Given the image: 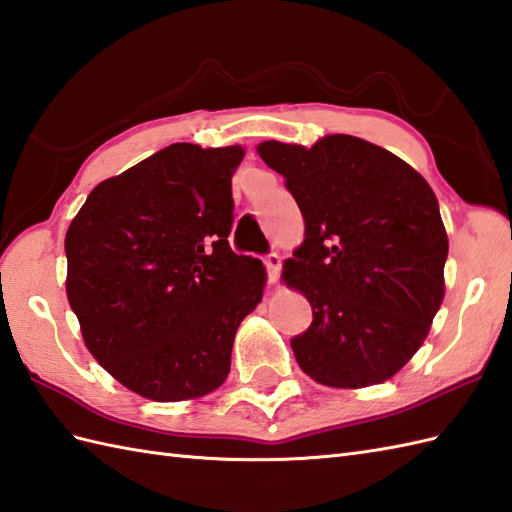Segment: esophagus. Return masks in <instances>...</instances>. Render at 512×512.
Returning <instances> with one entry per match:
<instances>
[{
  "label": "esophagus",
  "mask_w": 512,
  "mask_h": 512,
  "mask_svg": "<svg viewBox=\"0 0 512 512\" xmlns=\"http://www.w3.org/2000/svg\"><path fill=\"white\" fill-rule=\"evenodd\" d=\"M263 260H265V267H267V280H269V285H276L278 278H280V267H282L280 256H278L276 252H271V254H267Z\"/></svg>",
  "instance_id": "obj_1"
}]
</instances>
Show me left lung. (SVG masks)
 Wrapping results in <instances>:
<instances>
[{"label": "left lung", "mask_w": 512, "mask_h": 512, "mask_svg": "<svg viewBox=\"0 0 512 512\" xmlns=\"http://www.w3.org/2000/svg\"><path fill=\"white\" fill-rule=\"evenodd\" d=\"M304 217L287 285L313 322L291 339L295 361L331 388L394 377L425 342L445 295L449 241L434 190L401 157L352 135L311 149L263 142Z\"/></svg>", "instance_id": "obj_1"}]
</instances>
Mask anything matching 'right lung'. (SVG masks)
Segmentation results:
<instances>
[{
    "instance_id": "1",
    "label": "right lung",
    "mask_w": 512,
    "mask_h": 512,
    "mask_svg": "<svg viewBox=\"0 0 512 512\" xmlns=\"http://www.w3.org/2000/svg\"><path fill=\"white\" fill-rule=\"evenodd\" d=\"M241 146L177 142L98 184L65 234L67 300L113 379L153 401L217 390L265 267L232 252Z\"/></svg>"
}]
</instances>
